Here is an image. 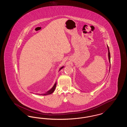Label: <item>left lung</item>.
Masks as SVG:
<instances>
[{
    "mask_svg": "<svg viewBox=\"0 0 127 127\" xmlns=\"http://www.w3.org/2000/svg\"><path fill=\"white\" fill-rule=\"evenodd\" d=\"M107 47H108V56H109V63L110 64V52H109V47H108V45H107ZM110 66H109V70H110Z\"/></svg>",
    "mask_w": 127,
    "mask_h": 127,
    "instance_id": "8db88e82",
    "label": "left lung"
}]
</instances>
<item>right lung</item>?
Instances as JSON below:
<instances>
[{
    "label": "right lung",
    "mask_w": 127,
    "mask_h": 127,
    "mask_svg": "<svg viewBox=\"0 0 127 127\" xmlns=\"http://www.w3.org/2000/svg\"><path fill=\"white\" fill-rule=\"evenodd\" d=\"M64 67V66H62V67H61V68L60 69V70H59V71H60L61 69H62V68H63ZM56 85H57V83H56V82H55V83L54 85L53 86V87L50 90H49V91H48L47 92H46L45 93H44V94H41V95H49V94H52L54 91L55 90V88H56ZM39 95H40V94H39Z\"/></svg>",
    "instance_id": "1"
}]
</instances>
